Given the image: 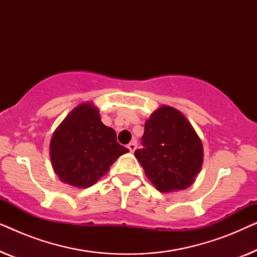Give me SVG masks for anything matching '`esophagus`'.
Instances as JSON below:
<instances>
[{"label":"esophagus","instance_id":"1","mask_svg":"<svg viewBox=\"0 0 257 257\" xmlns=\"http://www.w3.org/2000/svg\"><path fill=\"white\" fill-rule=\"evenodd\" d=\"M127 149L130 150V152H135L136 149H137V142L130 143L128 145H127Z\"/></svg>","mask_w":257,"mask_h":257}]
</instances>
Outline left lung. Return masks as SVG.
<instances>
[{"label": "left lung", "mask_w": 257, "mask_h": 257, "mask_svg": "<svg viewBox=\"0 0 257 257\" xmlns=\"http://www.w3.org/2000/svg\"><path fill=\"white\" fill-rule=\"evenodd\" d=\"M143 149L135 156L146 177L160 192L186 189L201 170L203 147L187 118L163 105L145 122Z\"/></svg>", "instance_id": "8db88e82"}]
</instances>
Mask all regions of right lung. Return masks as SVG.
<instances>
[{"label": "right lung", "instance_id": "obj_1", "mask_svg": "<svg viewBox=\"0 0 257 257\" xmlns=\"http://www.w3.org/2000/svg\"><path fill=\"white\" fill-rule=\"evenodd\" d=\"M127 149L117 142L113 128L100 120L92 103L76 106L52 135L50 159L59 180L73 187L87 188L106 174Z\"/></svg>", "mask_w": 257, "mask_h": 257}]
</instances>
